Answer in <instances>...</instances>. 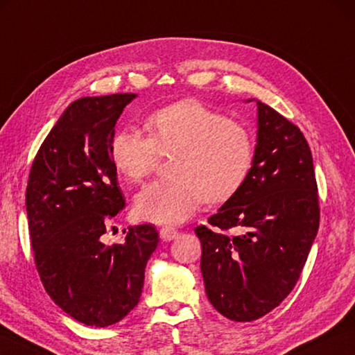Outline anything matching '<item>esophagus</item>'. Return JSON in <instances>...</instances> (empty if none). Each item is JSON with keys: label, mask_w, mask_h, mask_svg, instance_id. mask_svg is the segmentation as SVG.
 <instances>
[{"label": "esophagus", "mask_w": 355, "mask_h": 355, "mask_svg": "<svg viewBox=\"0 0 355 355\" xmlns=\"http://www.w3.org/2000/svg\"><path fill=\"white\" fill-rule=\"evenodd\" d=\"M178 234L180 233L177 230L169 228V227H164V228L159 230V236H161V239H163V241H173L175 237H178Z\"/></svg>", "instance_id": "obj_1"}]
</instances>
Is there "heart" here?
I'll return each mask as SVG.
<instances>
[{
    "label": "heart",
    "instance_id": "1",
    "mask_svg": "<svg viewBox=\"0 0 355 355\" xmlns=\"http://www.w3.org/2000/svg\"><path fill=\"white\" fill-rule=\"evenodd\" d=\"M149 137L133 127L116 132L110 158L116 171L130 182L150 175L159 155L175 152L172 172L177 177L146 184L135 209L146 220L177 225L198 209L205 200L223 202L241 188L254 158V143L241 122L197 101H182L147 116Z\"/></svg>",
    "mask_w": 355,
    "mask_h": 355
}]
</instances>
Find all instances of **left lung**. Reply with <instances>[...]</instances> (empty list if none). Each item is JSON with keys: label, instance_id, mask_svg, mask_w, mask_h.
<instances>
[{"label": "left lung", "instance_id": "obj_1", "mask_svg": "<svg viewBox=\"0 0 355 355\" xmlns=\"http://www.w3.org/2000/svg\"><path fill=\"white\" fill-rule=\"evenodd\" d=\"M256 104L257 144L248 175L208 218L211 228H196L206 295L233 321L257 320L284 301L300 279L320 225L317 180L304 135L272 107Z\"/></svg>", "mask_w": 355, "mask_h": 355}]
</instances>
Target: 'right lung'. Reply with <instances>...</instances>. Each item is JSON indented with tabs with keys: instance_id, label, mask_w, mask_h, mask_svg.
I'll return each instance as SVG.
<instances>
[{
	"instance_id": "obj_1",
	"label": "right lung",
	"mask_w": 355,
	"mask_h": 355,
	"mask_svg": "<svg viewBox=\"0 0 355 355\" xmlns=\"http://www.w3.org/2000/svg\"><path fill=\"white\" fill-rule=\"evenodd\" d=\"M135 98L119 93L69 104L38 149L26 188L43 287L63 312L87 326L118 323L138 304L146 263L159 242L147 223L128 227L121 243L108 247L101 239L125 205L110 141Z\"/></svg>"
}]
</instances>
